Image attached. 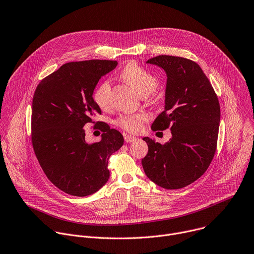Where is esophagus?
Wrapping results in <instances>:
<instances>
[{
    "label": "esophagus",
    "instance_id": "1",
    "mask_svg": "<svg viewBox=\"0 0 254 254\" xmlns=\"http://www.w3.org/2000/svg\"><path fill=\"white\" fill-rule=\"evenodd\" d=\"M124 139H125V142H127V143H131V142L136 141V140H137V137L132 136V135H125Z\"/></svg>",
    "mask_w": 254,
    "mask_h": 254
}]
</instances>
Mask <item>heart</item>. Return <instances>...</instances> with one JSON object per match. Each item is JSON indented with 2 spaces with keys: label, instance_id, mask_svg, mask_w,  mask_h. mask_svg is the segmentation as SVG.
Returning <instances> with one entry per match:
<instances>
[{
  "label": "heart",
  "instance_id": "heart-1",
  "mask_svg": "<svg viewBox=\"0 0 254 254\" xmlns=\"http://www.w3.org/2000/svg\"><path fill=\"white\" fill-rule=\"evenodd\" d=\"M120 77L140 96L144 94L150 95L151 93H153L158 85V81L153 75L136 63L127 64L121 71ZM110 95L111 82L109 80H104L95 89L93 98L95 103L101 109H106L110 104ZM146 119L147 116L145 114L123 115L116 120V124L127 131L138 132L142 128Z\"/></svg>",
  "mask_w": 254,
  "mask_h": 254
}]
</instances>
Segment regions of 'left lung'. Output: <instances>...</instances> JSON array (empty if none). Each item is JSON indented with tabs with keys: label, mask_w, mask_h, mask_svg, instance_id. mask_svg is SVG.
<instances>
[{
	"label": "left lung",
	"mask_w": 254,
	"mask_h": 254,
	"mask_svg": "<svg viewBox=\"0 0 254 254\" xmlns=\"http://www.w3.org/2000/svg\"><path fill=\"white\" fill-rule=\"evenodd\" d=\"M147 64L167 76L165 106L151 129L170 128L164 145L144 137L148 153L142 159L147 177L165 189L183 188L207 170L215 154L220 122L217 96L200 66L188 59L157 56Z\"/></svg>",
	"instance_id": "8db88e82"
}]
</instances>
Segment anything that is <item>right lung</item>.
Wrapping results in <instances>:
<instances>
[{"mask_svg": "<svg viewBox=\"0 0 254 254\" xmlns=\"http://www.w3.org/2000/svg\"><path fill=\"white\" fill-rule=\"evenodd\" d=\"M117 65L108 60L67 63L43 79L35 91V154L48 179L70 195L84 197L103 187L110 177L109 157L124 143L119 131L101 123V140L90 144L83 128L101 114L93 93L101 77Z\"/></svg>", "mask_w": 254, "mask_h": 254, "instance_id": "add662e5", "label": "right lung"}]
</instances>
